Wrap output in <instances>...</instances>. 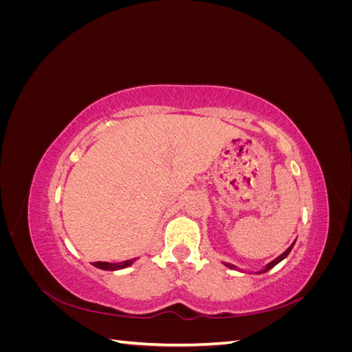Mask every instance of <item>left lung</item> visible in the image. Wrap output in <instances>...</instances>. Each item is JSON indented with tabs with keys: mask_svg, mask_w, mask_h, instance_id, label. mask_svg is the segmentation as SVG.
Here are the masks:
<instances>
[{
	"mask_svg": "<svg viewBox=\"0 0 352 352\" xmlns=\"http://www.w3.org/2000/svg\"><path fill=\"white\" fill-rule=\"evenodd\" d=\"M295 241H296V239H295ZM295 241H294V242L291 243V247H289V248H287V250H286L285 252H282V254L279 255V257H278V258H274L273 261H270V263H269L267 265H265V267H264V269L258 270L257 273L260 274V273H265V272H269L270 269H273V267H274V265H276V264H279V263H280L282 260H285V258L287 257V255H289V252L292 251V248H294V245H295ZM223 264H225V265H226V267H229V269H233V270H239V272H242L241 269H238V267H236V265H233V264H230V263H223Z\"/></svg>",
	"mask_w": 352,
	"mask_h": 352,
	"instance_id": "8db88e82",
	"label": "left lung"
}]
</instances>
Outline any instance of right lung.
I'll return each mask as SVG.
<instances>
[{"label":"right lung","mask_w":352,"mask_h":352,"mask_svg":"<svg viewBox=\"0 0 352 352\" xmlns=\"http://www.w3.org/2000/svg\"><path fill=\"white\" fill-rule=\"evenodd\" d=\"M135 261V258L132 260H126V261H122V263H105V261H97L94 263L95 267H98L101 270H122V269H126L129 267V265H132Z\"/></svg>","instance_id":"right-lung-1"}]
</instances>
